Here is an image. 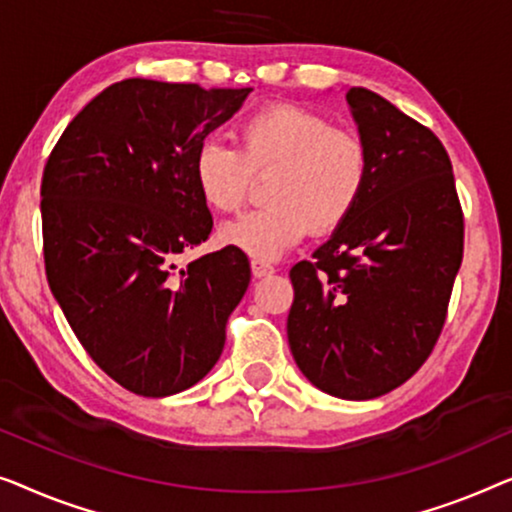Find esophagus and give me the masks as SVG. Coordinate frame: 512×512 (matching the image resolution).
<instances>
[{"label":"esophagus","mask_w":512,"mask_h":512,"mask_svg":"<svg viewBox=\"0 0 512 512\" xmlns=\"http://www.w3.org/2000/svg\"><path fill=\"white\" fill-rule=\"evenodd\" d=\"M250 266H253V276L255 278H264V276H271L273 271H276V266H273L269 259H253V262H250Z\"/></svg>","instance_id":"1"}]
</instances>
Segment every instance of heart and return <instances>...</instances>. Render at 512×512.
<instances>
[{
  "label": "heart",
  "instance_id": "heart-1",
  "mask_svg": "<svg viewBox=\"0 0 512 512\" xmlns=\"http://www.w3.org/2000/svg\"><path fill=\"white\" fill-rule=\"evenodd\" d=\"M239 148L204 141L192 174L199 197L220 213L246 204L253 174L273 171L271 201L220 229L227 246L273 259L308 234H329L355 213L371 178V153L352 129L299 104H276L241 122Z\"/></svg>",
  "mask_w": 512,
  "mask_h": 512
}]
</instances>
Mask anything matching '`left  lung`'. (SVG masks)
I'll return each mask as SVG.
<instances>
[{"instance_id":"1","label":"left lung","mask_w":512,"mask_h":512,"mask_svg":"<svg viewBox=\"0 0 512 512\" xmlns=\"http://www.w3.org/2000/svg\"><path fill=\"white\" fill-rule=\"evenodd\" d=\"M348 104L371 153L355 213L290 269L287 338L322 392L364 401L415 376L441 336L464 257V211L441 139L366 88Z\"/></svg>"}]
</instances>
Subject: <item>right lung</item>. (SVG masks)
<instances>
[{
    "instance_id": "right-lung-1",
    "label": "right lung",
    "mask_w": 512,
    "mask_h": 512,
    "mask_svg": "<svg viewBox=\"0 0 512 512\" xmlns=\"http://www.w3.org/2000/svg\"><path fill=\"white\" fill-rule=\"evenodd\" d=\"M253 88L127 78L69 122L41 178L46 278L106 376L139 397L199 383L250 283L239 248L181 266L213 218L192 162Z\"/></svg>"
}]
</instances>
